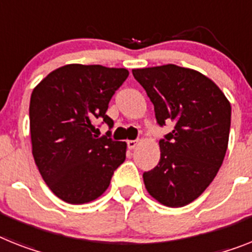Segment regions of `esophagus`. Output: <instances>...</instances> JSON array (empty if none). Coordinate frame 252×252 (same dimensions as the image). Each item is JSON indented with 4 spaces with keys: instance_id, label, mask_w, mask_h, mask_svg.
I'll use <instances>...</instances> for the list:
<instances>
[{
    "instance_id": "esophagus-1",
    "label": "esophagus",
    "mask_w": 252,
    "mask_h": 252,
    "mask_svg": "<svg viewBox=\"0 0 252 252\" xmlns=\"http://www.w3.org/2000/svg\"><path fill=\"white\" fill-rule=\"evenodd\" d=\"M126 145H128V149L133 150L136 149V146L138 145V141H136V139H129V141H126Z\"/></svg>"
}]
</instances>
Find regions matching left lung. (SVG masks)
<instances>
[{
  "instance_id": "1",
  "label": "left lung",
  "mask_w": 252,
  "mask_h": 252,
  "mask_svg": "<svg viewBox=\"0 0 252 252\" xmlns=\"http://www.w3.org/2000/svg\"><path fill=\"white\" fill-rule=\"evenodd\" d=\"M132 73L154 103L158 126L174 123L158 142V164L143 173L146 189L165 206H185L209 187L223 164L230 103L213 80L192 69L168 64Z\"/></svg>"
}]
</instances>
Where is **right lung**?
Here are the masks:
<instances>
[{"mask_svg":"<svg viewBox=\"0 0 252 252\" xmlns=\"http://www.w3.org/2000/svg\"><path fill=\"white\" fill-rule=\"evenodd\" d=\"M128 75L123 67L69 64L48 74L32 92L33 158L43 181L65 202L100 197L126 160V142L113 141L110 130L102 137L94 133L101 120L113 128L107 107Z\"/></svg>","mask_w":252,"mask_h":252,"instance_id":"right-lung-1","label":"right lung"}]
</instances>
